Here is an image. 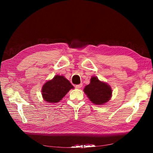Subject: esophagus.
Here are the masks:
<instances>
[{
	"label": "esophagus",
	"instance_id": "esophagus-1",
	"mask_svg": "<svg viewBox=\"0 0 153 153\" xmlns=\"http://www.w3.org/2000/svg\"><path fill=\"white\" fill-rule=\"evenodd\" d=\"M82 87V84H79V85H76V86H75V87L76 88V89H80V88H81Z\"/></svg>",
	"mask_w": 153,
	"mask_h": 153
}]
</instances>
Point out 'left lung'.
Wrapping results in <instances>:
<instances>
[{"instance_id":"obj_1","label":"left lung","mask_w":153,"mask_h":153,"mask_svg":"<svg viewBox=\"0 0 153 153\" xmlns=\"http://www.w3.org/2000/svg\"><path fill=\"white\" fill-rule=\"evenodd\" d=\"M84 92L91 102L96 105H103L108 102L112 95L110 85L94 76L91 77L90 84L84 87Z\"/></svg>"}]
</instances>
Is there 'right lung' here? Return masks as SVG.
<instances>
[{
    "instance_id": "obj_1",
    "label": "right lung",
    "mask_w": 153,
    "mask_h": 153,
    "mask_svg": "<svg viewBox=\"0 0 153 153\" xmlns=\"http://www.w3.org/2000/svg\"><path fill=\"white\" fill-rule=\"evenodd\" d=\"M74 87L62 75H55L52 79L47 81L41 89L43 100L49 103H57L62 100Z\"/></svg>"
}]
</instances>
